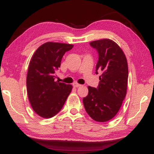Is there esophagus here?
Wrapping results in <instances>:
<instances>
[{"mask_svg": "<svg viewBox=\"0 0 154 154\" xmlns=\"http://www.w3.org/2000/svg\"><path fill=\"white\" fill-rule=\"evenodd\" d=\"M72 85H73L74 88H78V87L81 86V85L79 84V83H72Z\"/></svg>", "mask_w": 154, "mask_h": 154, "instance_id": "34e87169", "label": "esophagus"}]
</instances>
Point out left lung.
<instances>
[{
	"label": "left lung",
	"instance_id": "left-lung-1",
	"mask_svg": "<svg viewBox=\"0 0 154 154\" xmlns=\"http://www.w3.org/2000/svg\"><path fill=\"white\" fill-rule=\"evenodd\" d=\"M90 44L98 52L96 73L99 71L101 75L97 88L88 86V94L83 103L90 118L105 122L116 116L126 97L128 62L124 51L113 40L103 38Z\"/></svg>",
	"mask_w": 154,
	"mask_h": 154
}]
</instances>
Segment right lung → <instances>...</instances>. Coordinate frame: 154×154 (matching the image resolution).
Segmentation results:
<instances>
[{
	"mask_svg": "<svg viewBox=\"0 0 154 154\" xmlns=\"http://www.w3.org/2000/svg\"><path fill=\"white\" fill-rule=\"evenodd\" d=\"M73 45L47 42L35 51L28 66L27 94L30 105L41 118H51L61 110L72 86L55 81L65 52Z\"/></svg>",
	"mask_w": 154,
	"mask_h": 154,
	"instance_id": "1",
	"label": "right lung"
}]
</instances>
